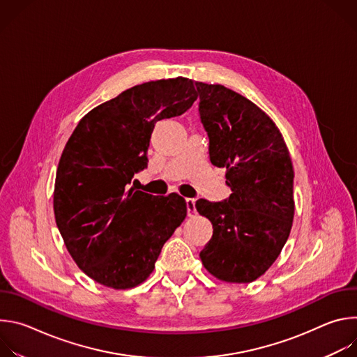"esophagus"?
<instances>
[{
    "label": "esophagus",
    "mask_w": 357,
    "mask_h": 357,
    "mask_svg": "<svg viewBox=\"0 0 357 357\" xmlns=\"http://www.w3.org/2000/svg\"><path fill=\"white\" fill-rule=\"evenodd\" d=\"M196 199L193 197H188L186 199V209H188V216H193L196 213Z\"/></svg>",
    "instance_id": "obj_1"
}]
</instances>
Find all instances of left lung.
<instances>
[{"label": "left lung", "mask_w": 357, "mask_h": 357, "mask_svg": "<svg viewBox=\"0 0 357 357\" xmlns=\"http://www.w3.org/2000/svg\"><path fill=\"white\" fill-rule=\"evenodd\" d=\"M199 117L209 137V157L226 168L231 195L199 199L195 208L213 225L200 251L205 268L227 282L263 275L289 236L294 220V168L274 121L241 94L196 82Z\"/></svg>", "instance_id": "obj_1"}]
</instances>
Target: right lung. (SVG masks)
<instances>
[{"mask_svg":"<svg viewBox=\"0 0 357 357\" xmlns=\"http://www.w3.org/2000/svg\"><path fill=\"white\" fill-rule=\"evenodd\" d=\"M196 98L186 77L134 86L89 112L66 142L55 219L72 259L96 282L127 289L145 281L185 220L186 202L178 193L154 196L130 185L146 168L157 121L183 114Z\"/></svg>","mask_w":357,"mask_h":357,"instance_id":"add662e5","label":"right lung"}]
</instances>
